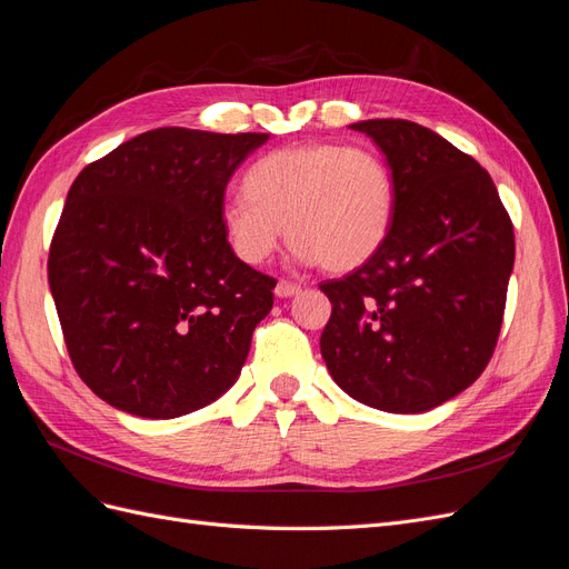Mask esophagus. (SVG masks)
Returning <instances> with one entry per match:
<instances>
[{"mask_svg":"<svg viewBox=\"0 0 569 569\" xmlns=\"http://www.w3.org/2000/svg\"><path fill=\"white\" fill-rule=\"evenodd\" d=\"M299 291H301V287H299V284L289 282V280H280V282H278V287H274V297H280V299H289V297L299 295Z\"/></svg>","mask_w":569,"mask_h":569,"instance_id":"obj_1","label":"esophagus"}]
</instances>
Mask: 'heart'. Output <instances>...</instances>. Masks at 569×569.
Segmentation results:
<instances>
[{"instance_id":"b5f03b06","label":"heart","mask_w":569,"mask_h":569,"mask_svg":"<svg viewBox=\"0 0 569 569\" xmlns=\"http://www.w3.org/2000/svg\"><path fill=\"white\" fill-rule=\"evenodd\" d=\"M247 192L220 203L232 253L258 266L289 234L301 263L347 272L368 263L389 234L396 206L387 161L363 144H295L270 151L244 176Z\"/></svg>"}]
</instances>
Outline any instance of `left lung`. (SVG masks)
Wrapping results in <instances>:
<instances>
[{
  "label": "left lung",
  "instance_id": "8db88e82",
  "mask_svg": "<svg viewBox=\"0 0 569 569\" xmlns=\"http://www.w3.org/2000/svg\"><path fill=\"white\" fill-rule=\"evenodd\" d=\"M391 170L385 244L341 280L320 353L351 399L425 412L468 389L493 353L515 263L512 222L489 173L435 130L401 118L349 126Z\"/></svg>",
  "mask_w": 569,
  "mask_h": 569
}]
</instances>
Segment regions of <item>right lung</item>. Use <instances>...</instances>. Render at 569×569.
Segmentation results:
<instances>
[{
    "instance_id": "right-lung-1",
    "label": "right lung",
    "mask_w": 569,
    "mask_h": 569,
    "mask_svg": "<svg viewBox=\"0 0 569 569\" xmlns=\"http://www.w3.org/2000/svg\"><path fill=\"white\" fill-rule=\"evenodd\" d=\"M266 132L159 128L82 168L49 249L68 353L101 401L170 420L242 372L274 280L232 253L220 203Z\"/></svg>"
}]
</instances>
